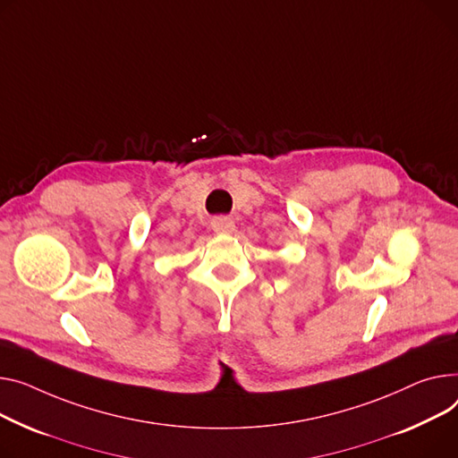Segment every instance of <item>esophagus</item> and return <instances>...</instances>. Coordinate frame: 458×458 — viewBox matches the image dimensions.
Returning a JSON list of instances; mask_svg holds the SVG:
<instances>
[{
	"instance_id": "esophagus-1",
	"label": "esophagus",
	"mask_w": 458,
	"mask_h": 458,
	"mask_svg": "<svg viewBox=\"0 0 458 458\" xmlns=\"http://www.w3.org/2000/svg\"><path fill=\"white\" fill-rule=\"evenodd\" d=\"M211 228L216 233H233L235 232V223L230 217H217L211 221Z\"/></svg>"
}]
</instances>
